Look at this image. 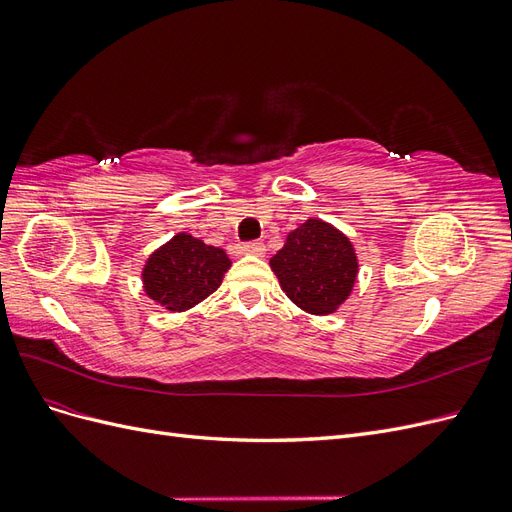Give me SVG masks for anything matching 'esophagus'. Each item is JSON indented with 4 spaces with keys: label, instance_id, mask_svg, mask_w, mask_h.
<instances>
[{
    "label": "esophagus",
    "instance_id": "obj_1",
    "mask_svg": "<svg viewBox=\"0 0 512 512\" xmlns=\"http://www.w3.org/2000/svg\"><path fill=\"white\" fill-rule=\"evenodd\" d=\"M243 254H250V256H265L267 254V247L262 241H250V243H243Z\"/></svg>",
    "mask_w": 512,
    "mask_h": 512
}]
</instances>
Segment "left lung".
<instances>
[{
  "mask_svg": "<svg viewBox=\"0 0 512 512\" xmlns=\"http://www.w3.org/2000/svg\"><path fill=\"white\" fill-rule=\"evenodd\" d=\"M269 265L286 297L312 316L335 314L348 301L359 275L352 241L320 218L290 230Z\"/></svg>",
  "mask_w": 512,
  "mask_h": 512,
  "instance_id": "left-lung-1",
  "label": "left lung"
}]
</instances>
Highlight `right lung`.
I'll return each instance as SVG.
<instances>
[{"label": "right lung", "mask_w": 512, "mask_h": 512, "mask_svg": "<svg viewBox=\"0 0 512 512\" xmlns=\"http://www.w3.org/2000/svg\"><path fill=\"white\" fill-rule=\"evenodd\" d=\"M230 265L222 247L177 232L149 254L141 271L143 290L166 312H188L220 288Z\"/></svg>", "instance_id": "obj_1"}]
</instances>
